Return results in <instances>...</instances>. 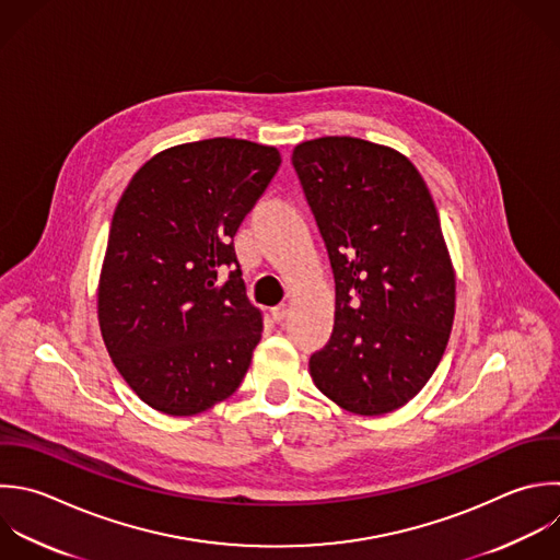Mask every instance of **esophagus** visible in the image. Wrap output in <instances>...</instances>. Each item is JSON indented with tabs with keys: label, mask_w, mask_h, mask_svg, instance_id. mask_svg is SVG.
<instances>
[{
	"label": "esophagus",
	"mask_w": 560,
	"mask_h": 560,
	"mask_svg": "<svg viewBox=\"0 0 560 560\" xmlns=\"http://www.w3.org/2000/svg\"><path fill=\"white\" fill-rule=\"evenodd\" d=\"M287 315H289V306H287V304H278V306L271 308V319H273L276 324H282V322L287 319Z\"/></svg>",
	"instance_id": "1"
}]
</instances>
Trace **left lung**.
Here are the masks:
<instances>
[{
  "instance_id": "8db88e82",
  "label": "left lung",
  "mask_w": 560,
  "mask_h": 560,
  "mask_svg": "<svg viewBox=\"0 0 560 560\" xmlns=\"http://www.w3.org/2000/svg\"><path fill=\"white\" fill-rule=\"evenodd\" d=\"M335 273V328L315 387L359 416L407 405L435 372L455 315V269L431 192L398 151L350 136L291 158Z\"/></svg>"
}]
</instances>
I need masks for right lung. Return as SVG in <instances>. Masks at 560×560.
<instances>
[{"label":"right lung","instance_id":"1","mask_svg":"<svg viewBox=\"0 0 560 560\" xmlns=\"http://www.w3.org/2000/svg\"><path fill=\"white\" fill-rule=\"evenodd\" d=\"M276 147L212 138L153 155L125 188L98 280V324L129 387L195 416L230 398L262 337L234 234L280 166ZM221 268L233 271L225 283Z\"/></svg>","mask_w":560,"mask_h":560}]
</instances>
